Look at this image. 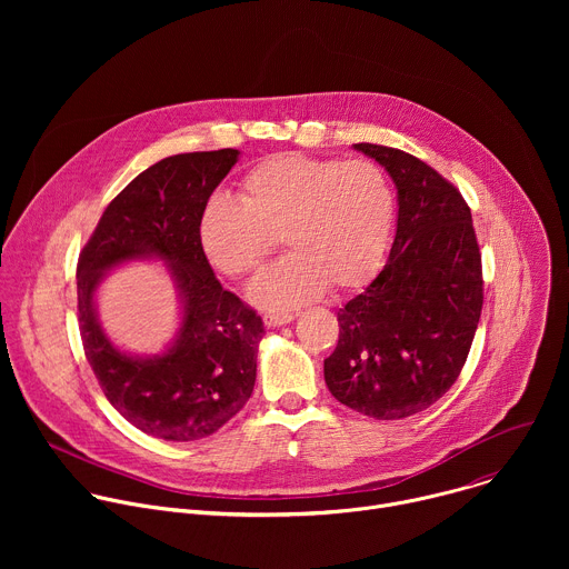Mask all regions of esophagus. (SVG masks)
<instances>
[{
  "label": "esophagus",
  "instance_id": "obj_1",
  "mask_svg": "<svg viewBox=\"0 0 569 569\" xmlns=\"http://www.w3.org/2000/svg\"><path fill=\"white\" fill-rule=\"evenodd\" d=\"M295 319V312H266L263 315V321H266V327H270V329H274V327H283V323H290Z\"/></svg>",
  "mask_w": 569,
  "mask_h": 569
}]
</instances>
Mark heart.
I'll return each instance as SVG.
<instances>
[{"label":"heart","instance_id":"b5f03b06","mask_svg":"<svg viewBox=\"0 0 569 569\" xmlns=\"http://www.w3.org/2000/svg\"><path fill=\"white\" fill-rule=\"evenodd\" d=\"M393 222V193L367 159L301 152L270 157L240 182V202L213 196L200 211L198 238L207 261L231 279L250 277L277 248L292 250L250 288L270 310L299 306L327 286H362L382 263Z\"/></svg>","mask_w":569,"mask_h":569}]
</instances>
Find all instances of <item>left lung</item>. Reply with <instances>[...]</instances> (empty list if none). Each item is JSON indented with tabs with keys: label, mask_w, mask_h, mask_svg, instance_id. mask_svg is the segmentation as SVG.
<instances>
[{
	"label": "left lung",
	"mask_w": 569,
	"mask_h": 569,
	"mask_svg": "<svg viewBox=\"0 0 569 569\" xmlns=\"http://www.w3.org/2000/svg\"><path fill=\"white\" fill-rule=\"evenodd\" d=\"M396 184L398 220L380 274L338 312L323 380L378 421L428 410L457 380L481 315V254L461 193L419 157L353 143Z\"/></svg>",
	"instance_id": "obj_1"
}]
</instances>
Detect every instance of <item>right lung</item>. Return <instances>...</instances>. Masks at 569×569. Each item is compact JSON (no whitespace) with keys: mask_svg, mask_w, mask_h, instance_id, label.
<instances>
[{"mask_svg":"<svg viewBox=\"0 0 569 569\" xmlns=\"http://www.w3.org/2000/svg\"><path fill=\"white\" fill-rule=\"evenodd\" d=\"M238 154L222 148L157 161L108 204L78 259V323L88 362L112 408L164 441L213 435L254 389L263 319L220 286L198 238L200 211ZM141 258L168 263L183 303L179 336L157 357L117 350L93 299L110 269Z\"/></svg>","mask_w":569,"mask_h":569,"instance_id":"obj_1","label":"right lung"}]
</instances>
